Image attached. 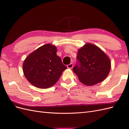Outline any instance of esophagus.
I'll use <instances>...</instances> for the list:
<instances>
[{"mask_svg": "<svg viewBox=\"0 0 129 129\" xmlns=\"http://www.w3.org/2000/svg\"><path fill=\"white\" fill-rule=\"evenodd\" d=\"M73 67V63H70V64H69V65H67V68H68V69H72Z\"/></svg>", "mask_w": 129, "mask_h": 129, "instance_id": "esophagus-1", "label": "esophagus"}]
</instances>
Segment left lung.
Masks as SVG:
<instances>
[{
  "mask_svg": "<svg viewBox=\"0 0 129 129\" xmlns=\"http://www.w3.org/2000/svg\"><path fill=\"white\" fill-rule=\"evenodd\" d=\"M76 57L78 63L73 70L84 85L92 86L99 83L110 73V59L96 45L86 43L79 49Z\"/></svg>",
  "mask_w": 129,
  "mask_h": 129,
  "instance_id": "1",
  "label": "left lung"
}]
</instances>
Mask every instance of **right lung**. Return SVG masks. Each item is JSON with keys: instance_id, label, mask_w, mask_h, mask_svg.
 Here are the masks:
<instances>
[{"instance_id": "1", "label": "right lung", "mask_w": 129, "mask_h": 129, "mask_svg": "<svg viewBox=\"0 0 129 129\" xmlns=\"http://www.w3.org/2000/svg\"><path fill=\"white\" fill-rule=\"evenodd\" d=\"M55 46L47 44L38 48L26 57L23 65L24 76L30 83L40 89L55 84L67 67L56 55Z\"/></svg>"}]
</instances>
